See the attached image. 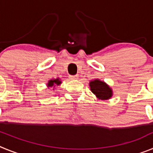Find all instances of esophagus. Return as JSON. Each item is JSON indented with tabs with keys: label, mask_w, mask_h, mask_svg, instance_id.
Instances as JSON below:
<instances>
[{
	"label": "esophagus",
	"mask_w": 153,
	"mask_h": 153,
	"mask_svg": "<svg viewBox=\"0 0 153 153\" xmlns=\"http://www.w3.org/2000/svg\"><path fill=\"white\" fill-rule=\"evenodd\" d=\"M70 78L71 79H78V76L75 75V76H70Z\"/></svg>",
	"instance_id": "obj_1"
}]
</instances>
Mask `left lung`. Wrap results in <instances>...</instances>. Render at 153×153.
Here are the masks:
<instances>
[{
    "mask_svg": "<svg viewBox=\"0 0 153 153\" xmlns=\"http://www.w3.org/2000/svg\"><path fill=\"white\" fill-rule=\"evenodd\" d=\"M90 90L100 100H108L113 95L112 90L102 81L95 79L90 83Z\"/></svg>",
    "mask_w": 153,
    "mask_h": 153,
    "instance_id": "left-lung-1",
    "label": "left lung"
}]
</instances>
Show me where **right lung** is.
<instances>
[{
    "instance_id": "add662e5",
    "label": "right lung",
    "mask_w": 153,
    "mask_h": 153,
    "mask_svg": "<svg viewBox=\"0 0 153 153\" xmlns=\"http://www.w3.org/2000/svg\"><path fill=\"white\" fill-rule=\"evenodd\" d=\"M61 83V81L59 79H51L49 81V83H47V86H55L56 85H60Z\"/></svg>"
}]
</instances>
